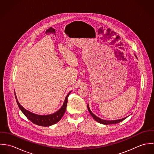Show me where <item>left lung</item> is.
I'll use <instances>...</instances> for the list:
<instances>
[{
  "label": "left lung",
  "instance_id": "obj_1",
  "mask_svg": "<svg viewBox=\"0 0 154 154\" xmlns=\"http://www.w3.org/2000/svg\"><path fill=\"white\" fill-rule=\"evenodd\" d=\"M87 107H88V111L89 112V113L91 114V115L92 116V117L98 123L103 124V125H111V124H115V123H119L121 122H122L123 120H124L125 119H126V117H125L123 119H119V120H103L100 119L99 117H98L97 116H96L95 114H94L92 111L90 110V109L89 107V106L87 105Z\"/></svg>",
  "mask_w": 154,
  "mask_h": 154
}]
</instances>
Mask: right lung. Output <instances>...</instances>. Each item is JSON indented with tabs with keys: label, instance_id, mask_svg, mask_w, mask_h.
I'll return each instance as SVG.
<instances>
[{
	"label": "right lung",
	"instance_id": "obj_1",
	"mask_svg": "<svg viewBox=\"0 0 154 154\" xmlns=\"http://www.w3.org/2000/svg\"><path fill=\"white\" fill-rule=\"evenodd\" d=\"M70 92H69V93L67 95L65 100L62 107L56 112L51 114H49V115H38L25 109L22 106H21L20 103L18 102L15 92V96L17 103L18 104V106L20 109L21 110V111L27 117L28 119H29L31 122H32L33 123L37 125L46 127V126H51L57 123L62 119V117H63L66 111V106L67 104V98Z\"/></svg>",
	"mask_w": 154,
	"mask_h": 154
}]
</instances>
